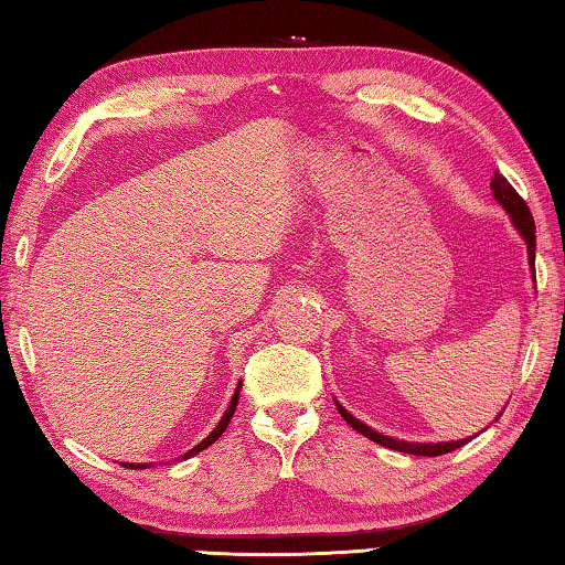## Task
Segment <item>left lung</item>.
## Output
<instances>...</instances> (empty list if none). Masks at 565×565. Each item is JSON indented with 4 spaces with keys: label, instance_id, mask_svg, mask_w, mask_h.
<instances>
[{
    "label": "left lung",
    "instance_id": "1",
    "mask_svg": "<svg viewBox=\"0 0 565 565\" xmlns=\"http://www.w3.org/2000/svg\"><path fill=\"white\" fill-rule=\"evenodd\" d=\"M490 189H493V196L498 199V203L502 209L508 211V215L512 218L514 227H518L520 235L524 237L526 243V255H530V267H532V274H534V252H536V227H534V218H532V211L530 206H526L524 199L514 191V186L508 182L505 177H502L500 172H495L493 182H490ZM334 405H338L340 415L344 417V423L354 427L359 435H364L366 439L381 444V447L386 449H395V451H405V454H415V456H441V454H449L454 449L463 447V444L471 439H459V441H439V444H425V441H403V439H393L388 435H381V431L371 429L369 425H364L362 419H356L352 413H347V407H342L338 401H334Z\"/></svg>",
    "mask_w": 565,
    "mask_h": 565
}]
</instances>
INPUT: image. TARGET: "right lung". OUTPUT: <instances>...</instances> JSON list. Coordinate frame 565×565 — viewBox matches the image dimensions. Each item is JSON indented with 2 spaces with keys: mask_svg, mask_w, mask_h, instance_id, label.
I'll use <instances>...</instances> for the list:
<instances>
[{
  "mask_svg": "<svg viewBox=\"0 0 565 565\" xmlns=\"http://www.w3.org/2000/svg\"><path fill=\"white\" fill-rule=\"evenodd\" d=\"M239 388H243V386H239V383H237V388H235V393H233V398H231V405H227V411L223 413V417H221V423H218V425H215V429L211 431V435H209L206 439H203L201 444H196V447H194V449H191V451H186V454L182 456V459H189V456H194V454L203 451V449H206V447H211V444H213L215 439H218V437L223 435V431H225V427H227V423H231V419H233V413H235V407H237V401H239ZM121 466H126V468H146V466H150V463H121Z\"/></svg>",
  "mask_w": 565,
  "mask_h": 565,
  "instance_id": "1",
  "label": "right lung"
}]
</instances>
